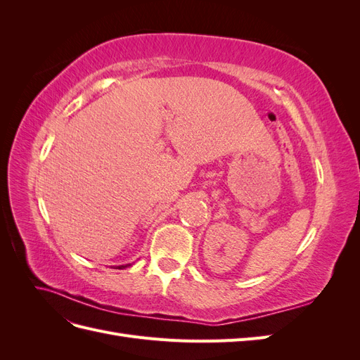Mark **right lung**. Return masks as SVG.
<instances>
[{"label":"right lung","instance_id":"1","mask_svg":"<svg viewBox=\"0 0 360 360\" xmlns=\"http://www.w3.org/2000/svg\"><path fill=\"white\" fill-rule=\"evenodd\" d=\"M130 264H126V266H118V269H126V267H129Z\"/></svg>","mask_w":360,"mask_h":360}]
</instances>
